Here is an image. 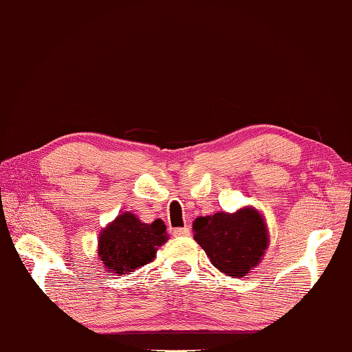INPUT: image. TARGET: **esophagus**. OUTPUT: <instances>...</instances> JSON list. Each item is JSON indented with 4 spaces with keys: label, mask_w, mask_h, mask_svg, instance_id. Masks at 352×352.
<instances>
[{
    "label": "esophagus",
    "mask_w": 352,
    "mask_h": 352,
    "mask_svg": "<svg viewBox=\"0 0 352 352\" xmlns=\"http://www.w3.org/2000/svg\"><path fill=\"white\" fill-rule=\"evenodd\" d=\"M190 234H191V230L188 226L172 229V235H175V237H183V235H190Z\"/></svg>",
    "instance_id": "1"
}]
</instances>
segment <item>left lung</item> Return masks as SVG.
Wrapping results in <instances>:
<instances>
[{"mask_svg":"<svg viewBox=\"0 0 352 352\" xmlns=\"http://www.w3.org/2000/svg\"><path fill=\"white\" fill-rule=\"evenodd\" d=\"M194 240L218 270L229 276H245L267 250V229L253 208L237 213H214L194 221Z\"/></svg>","mask_w":352,"mask_h":352,"instance_id":"8db88e82","label":"left lung"}]
</instances>
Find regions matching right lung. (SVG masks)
I'll use <instances>...</instances> for the list:
<instances>
[{
  "instance_id": "right-lung-1",
  "label": "right lung",
  "mask_w": 352,
  "mask_h": 352,
  "mask_svg": "<svg viewBox=\"0 0 352 352\" xmlns=\"http://www.w3.org/2000/svg\"><path fill=\"white\" fill-rule=\"evenodd\" d=\"M166 229L162 219L145 224L133 213L120 214L101 232L99 258L109 274L124 275L133 272L153 261L158 246L167 239Z\"/></svg>"
}]
</instances>
